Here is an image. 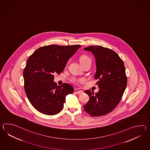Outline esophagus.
I'll return each mask as SVG.
<instances>
[{
    "label": "esophagus",
    "mask_w": 150,
    "mask_h": 150,
    "mask_svg": "<svg viewBox=\"0 0 150 150\" xmlns=\"http://www.w3.org/2000/svg\"><path fill=\"white\" fill-rule=\"evenodd\" d=\"M74 92H75V93L80 94V93H83V91L81 90L80 89H75L74 90Z\"/></svg>",
    "instance_id": "1"
}]
</instances>
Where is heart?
Segmentation results:
<instances>
[{
	"label": "heart",
	"mask_w": 150,
	"mask_h": 150,
	"mask_svg": "<svg viewBox=\"0 0 150 150\" xmlns=\"http://www.w3.org/2000/svg\"><path fill=\"white\" fill-rule=\"evenodd\" d=\"M80 62L81 64V65L82 66V65L86 64V63H91V60L90 59V57H88V56L86 55H82V56H81V57H80ZM72 81H73L74 83L78 84V83L82 82L83 80H82V79H73L72 80Z\"/></svg>",
	"instance_id": "b5f03b06"
}]
</instances>
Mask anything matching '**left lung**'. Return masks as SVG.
<instances>
[{
  "mask_svg": "<svg viewBox=\"0 0 150 150\" xmlns=\"http://www.w3.org/2000/svg\"><path fill=\"white\" fill-rule=\"evenodd\" d=\"M96 59L95 79L100 89L97 93L86 90L90 97L83 106L85 111L92 117L104 116L113 111L120 101L127 85V76L123 60L109 48L100 46H88Z\"/></svg>",
  "mask_w": 150,
  "mask_h": 150,
  "instance_id": "1",
  "label": "left lung"
}]
</instances>
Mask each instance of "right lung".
Instances as JSON below:
<instances>
[{
  "instance_id": "add662e5",
  "label": "right lung",
  "mask_w": 150,
  "mask_h": 150,
  "mask_svg": "<svg viewBox=\"0 0 150 150\" xmlns=\"http://www.w3.org/2000/svg\"><path fill=\"white\" fill-rule=\"evenodd\" d=\"M81 47L45 46L38 48L27 59L23 71L25 91L31 104L41 113H59L66 96L73 93V88L68 83L57 86L54 74L63 71L68 60Z\"/></svg>"
}]
</instances>
